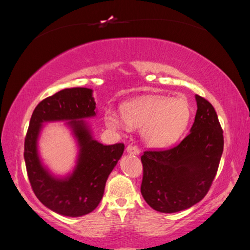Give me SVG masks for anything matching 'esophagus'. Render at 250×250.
<instances>
[{"mask_svg":"<svg viewBox=\"0 0 250 250\" xmlns=\"http://www.w3.org/2000/svg\"><path fill=\"white\" fill-rule=\"evenodd\" d=\"M126 151H127V153H129V154H134V155H139L140 154L139 147L138 146H134V145L127 146Z\"/></svg>","mask_w":250,"mask_h":250,"instance_id":"obj_1","label":"esophagus"}]
</instances>
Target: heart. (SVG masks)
I'll list each match as a JSON object with an SVG mask.
<instances>
[{
    "label": "heart",
    "instance_id": "heart-1",
    "mask_svg": "<svg viewBox=\"0 0 250 250\" xmlns=\"http://www.w3.org/2000/svg\"><path fill=\"white\" fill-rule=\"evenodd\" d=\"M191 117L190 105L180 98L149 96L121 105V113L108 108L105 124L112 129L125 125L143 127V138L151 147H167L175 143Z\"/></svg>",
    "mask_w": 250,
    "mask_h": 250
}]
</instances>
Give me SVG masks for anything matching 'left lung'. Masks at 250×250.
<instances>
[{"label": "left lung", "mask_w": 250, "mask_h": 250, "mask_svg": "<svg viewBox=\"0 0 250 250\" xmlns=\"http://www.w3.org/2000/svg\"><path fill=\"white\" fill-rule=\"evenodd\" d=\"M191 131L177 146L148 150L141 157V193L153 209L176 213L203 199L216 176L223 152V130L208 100L196 95Z\"/></svg>", "instance_id": "1"}]
</instances>
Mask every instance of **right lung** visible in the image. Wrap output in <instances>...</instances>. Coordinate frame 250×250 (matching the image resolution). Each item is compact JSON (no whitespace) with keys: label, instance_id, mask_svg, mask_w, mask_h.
<instances>
[{"label":"right lung","instance_id":"add662e5","mask_svg":"<svg viewBox=\"0 0 250 250\" xmlns=\"http://www.w3.org/2000/svg\"><path fill=\"white\" fill-rule=\"evenodd\" d=\"M96 116L93 89L73 87L46 98L35 107L25 139V163L36 197L51 210L67 217H80L100 203L106 180L124 152V144L105 146L94 140L84 119ZM65 120L79 145L73 172L57 178L44 167L38 154V138L48 122Z\"/></svg>","mask_w":250,"mask_h":250}]
</instances>
